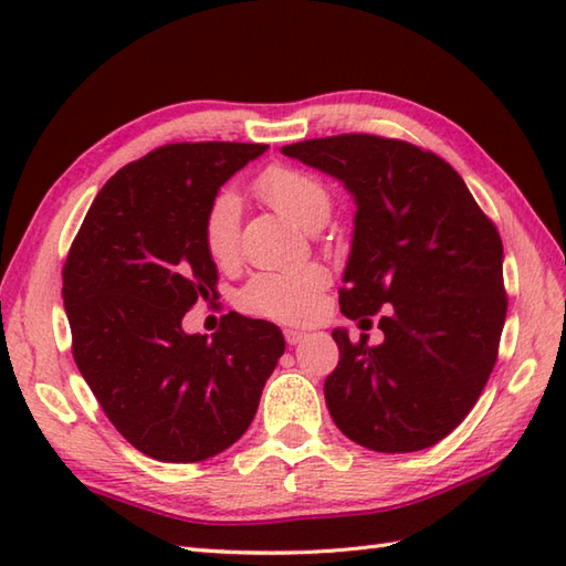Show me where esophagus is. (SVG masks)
Wrapping results in <instances>:
<instances>
[{
    "label": "esophagus",
    "instance_id": "34e87169",
    "mask_svg": "<svg viewBox=\"0 0 566 566\" xmlns=\"http://www.w3.org/2000/svg\"><path fill=\"white\" fill-rule=\"evenodd\" d=\"M284 340L290 343V345H298L302 340H306V333H302V331H292V328H286L284 331Z\"/></svg>",
    "mask_w": 566,
    "mask_h": 566
}]
</instances>
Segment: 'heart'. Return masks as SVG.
Instances as JSON below:
<instances>
[{
  "instance_id": "heart-1",
  "label": "heart",
  "mask_w": 566,
  "mask_h": 566,
  "mask_svg": "<svg viewBox=\"0 0 566 566\" xmlns=\"http://www.w3.org/2000/svg\"><path fill=\"white\" fill-rule=\"evenodd\" d=\"M255 195L308 231L326 223L333 209L331 191L316 175L286 165H272L260 172ZM201 235L203 248L216 264L235 260L240 245V199L235 195L221 191L211 199L203 213ZM326 284L328 272L316 262L282 272H262L248 282L240 304L252 314L274 321L304 323L316 316Z\"/></svg>"
}]
</instances>
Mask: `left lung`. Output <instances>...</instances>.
Masks as SVG:
<instances>
[{"label": "left lung", "mask_w": 566, "mask_h": 566, "mask_svg": "<svg viewBox=\"0 0 566 566\" xmlns=\"http://www.w3.org/2000/svg\"><path fill=\"white\" fill-rule=\"evenodd\" d=\"M355 199L340 311H379L384 343L333 331L340 363L323 384L347 438L375 452L440 442L472 411L496 365L506 321L503 245L464 179L436 153L369 134L284 146Z\"/></svg>", "instance_id": "8db88e82"}]
</instances>
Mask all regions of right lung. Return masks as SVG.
Segmentation results:
<instances>
[{
	"instance_id": "add662e5",
	"label": "right lung",
	"mask_w": 566,
	"mask_h": 566,
	"mask_svg": "<svg viewBox=\"0 0 566 566\" xmlns=\"http://www.w3.org/2000/svg\"><path fill=\"white\" fill-rule=\"evenodd\" d=\"M258 143H170L122 167L84 216L63 268L72 357L106 418L143 454L201 462L255 418L284 353L270 321L223 316L189 335L182 318L216 294L203 213Z\"/></svg>"
}]
</instances>
